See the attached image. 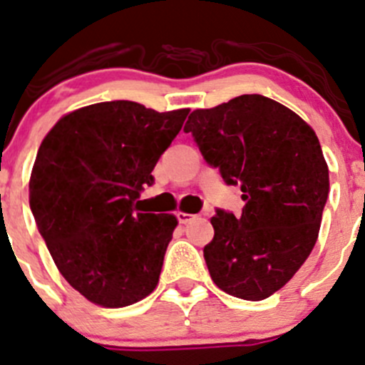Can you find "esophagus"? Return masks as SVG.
<instances>
[{
  "label": "esophagus",
  "mask_w": 365,
  "mask_h": 365,
  "mask_svg": "<svg viewBox=\"0 0 365 365\" xmlns=\"http://www.w3.org/2000/svg\"><path fill=\"white\" fill-rule=\"evenodd\" d=\"M176 217H178L180 223L185 225V223H189V221L192 220L194 216H192V214H187V212H178V214H176Z\"/></svg>",
  "instance_id": "esophagus-1"
}]
</instances>
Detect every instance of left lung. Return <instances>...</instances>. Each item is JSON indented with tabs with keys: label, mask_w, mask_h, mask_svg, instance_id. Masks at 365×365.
Instances as JSON below:
<instances>
[{
	"label": "left lung",
	"mask_w": 365,
	"mask_h": 365,
	"mask_svg": "<svg viewBox=\"0 0 365 365\" xmlns=\"http://www.w3.org/2000/svg\"><path fill=\"white\" fill-rule=\"evenodd\" d=\"M203 160L227 185L241 187L240 216L216 209L214 240L203 248L220 290L263 301L295 275L315 247L329 171L315 131L263 95H241L190 113Z\"/></svg>",
	"instance_id": "obj_1"
}]
</instances>
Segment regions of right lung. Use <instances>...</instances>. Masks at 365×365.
Wrapping results in <instances>:
<instances>
[{
  "label": "right lung",
  "mask_w": 365,
  "mask_h": 365,
  "mask_svg": "<svg viewBox=\"0 0 365 365\" xmlns=\"http://www.w3.org/2000/svg\"><path fill=\"white\" fill-rule=\"evenodd\" d=\"M189 110L158 113L131 101L98 102L61 118L37 151L30 210L63 277L104 308L148 297L178 225L138 212L136 198Z\"/></svg>",
  "instance_id": "obj_1"
}]
</instances>
